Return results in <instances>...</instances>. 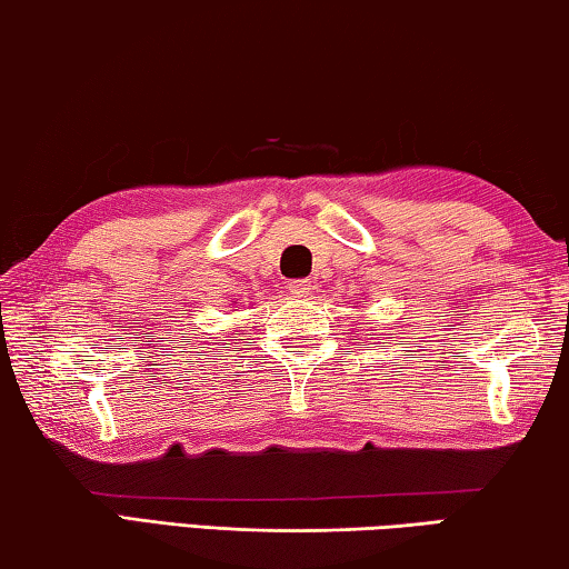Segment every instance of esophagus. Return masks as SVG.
<instances>
[{"mask_svg": "<svg viewBox=\"0 0 569 569\" xmlns=\"http://www.w3.org/2000/svg\"><path fill=\"white\" fill-rule=\"evenodd\" d=\"M288 291H291L296 298H308L313 293L311 281H291L288 283Z\"/></svg>", "mask_w": 569, "mask_h": 569, "instance_id": "esophagus-1", "label": "esophagus"}]
</instances>
